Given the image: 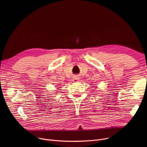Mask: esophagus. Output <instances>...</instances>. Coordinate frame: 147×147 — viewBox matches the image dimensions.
<instances>
[{
	"label": "esophagus",
	"mask_w": 147,
	"mask_h": 147,
	"mask_svg": "<svg viewBox=\"0 0 147 147\" xmlns=\"http://www.w3.org/2000/svg\"><path fill=\"white\" fill-rule=\"evenodd\" d=\"M74 82H79V79H78V77H76V78H74Z\"/></svg>",
	"instance_id": "esophagus-1"
}]
</instances>
